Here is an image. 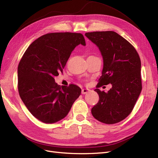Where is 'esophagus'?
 <instances>
[{
	"instance_id": "esophagus-1",
	"label": "esophagus",
	"mask_w": 158,
	"mask_h": 158,
	"mask_svg": "<svg viewBox=\"0 0 158 158\" xmlns=\"http://www.w3.org/2000/svg\"><path fill=\"white\" fill-rule=\"evenodd\" d=\"M89 91V89H85V88H83L82 89V94H86V93H88V92Z\"/></svg>"
}]
</instances>
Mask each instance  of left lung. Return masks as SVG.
Listing matches in <instances>:
<instances>
[{"label": "left lung", "instance_id": "1", "mask_svg": "<svg viewBox=\"0 0 158 158\" xmlns=\"http://www.w3.org/2000/svg\"><path fill=\"white\" fill-rule=\"evenodd\" d=\"M96 45L103 59L102 75L97 89L99 102L92 109L98 121L112 125L132 112L142 90L141 61L136 50L125 38L113 31L85 33ZM112 84L107 93L97 88Z\"/></svg>", "mask_w": 158, "mask_h": 158}]
</instances>
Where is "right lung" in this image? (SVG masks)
<instances>
[{
  "instance_id": "right-lung-1",
  "label": "right lung",
  "mask_w": 158,
  "mask_h": 158,
  "mask_svg": "<svg viewBox=\"0 0 158 158\" xmlns=\"http://www.w3.org/2000/svg\"><path fill=\"white\" fill-rule=\"evenodd\" d=\"M85 45L80 33H49L28 47L18 67V88L29 111L38 120L54 123L64 118L81 94L74 84L55 83L75 47Z\"/></svg>"
}]
</instances>
